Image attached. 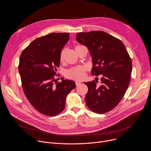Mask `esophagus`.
Returning <instances> with one entry per match:
<instances>
[{
	"mask_svg": "<svg viewBox=\"0 0 151 151\" xmlns=\"http://www.w3.org/2000/svg\"><path fill=\"white\" fill-rule=\"evenodd\" d=\"M75 84H76V86H78V85H79L80 84H81V82H79V81H75Z\"/></svg>",
	"mask_w": 151,
	"mask_h": 151,
	"instance_id": "esophagus-1",
	"label": "esophagus"
}]
</instances>
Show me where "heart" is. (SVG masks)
<instances>
[{
  "instance_id": "1",
  "label": "heart",
  "mask_w": 151,
  "mask_h": 151,
  "mask_svg": "<svg viewBox=\"0 0 151 151\" xmlns=\"http://www.w3.org/2000/svg\"><path fill=\"white\" fill-rule=\"evenodd\" d=\"M80 46V45H77L75 46V48ZM65 50L63 49L60 54L59 56V61L60 62H63L65 58ZM86 68L83 66H79L76 67L72 68L68 70H67L65 72V76L70 79L80 81L82 80L85 78L86 76Z\"/></svg>"
}]
</instances>
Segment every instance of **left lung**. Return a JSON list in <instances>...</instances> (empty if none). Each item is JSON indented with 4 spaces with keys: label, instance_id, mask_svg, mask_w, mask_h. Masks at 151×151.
Returning a JSON list of instances; mask_svg holds the SVG:
<instances>
[{
    "label": "left lung",
    "instance_id": "1",
    "mask_svg": "<svg viewBox=\"0 0 151 151\" xmlns=\"http://www.w3.org/2000/svg\"><path fill=\"white\" fill-rule=\"evenodd\" d=\"M76 40L89 50L92 75L102 77L100 85L97 80L84 82L88 88L86 104L95 113H107L119 104L128 88L132 70L130 57L119 39L102 31L79 32Z\"/></svg>",
    "mask_w": 151,
    "mask_h": 151
}]
</instances>
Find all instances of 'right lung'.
<instances>
[{"label":"right lung","mask_w":151,"mask_h":151,"mask_svg":"<svg viewBox=\"0 0 151 151\" xmlns=\"http://www.w3.org/2000/svg\"><path fill=\"white\" fill-rule=\"evenodd\" d=\"M69 33H51L34 40L21 53L18 70L24 92L30 104L40 113L55 116L63 111L66 99L75 88L74 81L57 82L62 50ZM55 82V83L54 82Z\"/></svg>","instance_id":"obj_1"}]
</instances>
